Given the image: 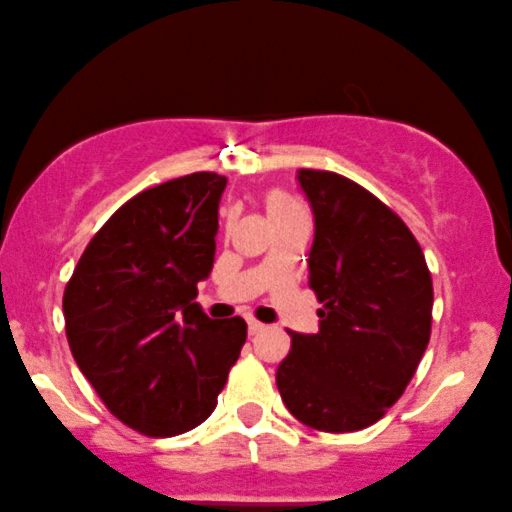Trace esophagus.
Here are the masks:
<instances>
[{"label": "esophagus", "mask_w": 512, "mask_h": 512, "mask_svg": "<svg viewBox=\"0 0 512 512\" xmlns=\"http://www.w3.org/2000/svg\"><path fill=\"white\" fill-rule=\"evenodd\" d=\"M262 330H265V325H262L260 320H255V318L247 320V333H250V335H257V333H262Z\"/></svg>", "instance_id": "obj_1"}]
</instances>
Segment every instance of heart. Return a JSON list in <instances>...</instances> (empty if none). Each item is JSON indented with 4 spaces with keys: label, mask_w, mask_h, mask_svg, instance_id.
Here are the masks:
<instances>
[{
    "label": "heart",
    "mask_w": 512,
    "mask_h": 512,
    "mask_svg": "<svg viewBox=\"0 0 512 512\" xmlns=\"http://www.w3.org/2000/svg\"><path fill=\"white\" fill-rule=\"evenodd\" d=\"M262 201H265L267 216H269V221H272V223L279 221V218L289 216V213L299 211L294 204H291L289 196L282 194V192H277V189H269V192L262 196Z\"/></svg>",
    "instance_id": "obj_1"
}]
</instances>
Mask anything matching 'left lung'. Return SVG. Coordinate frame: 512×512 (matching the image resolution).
Wrapping results in <instances>:
<instances>
[{"instance_id":"8db88e82","label":"left lung","mask_w":512,"mask_h":512,"mask_svg":"<svg viewBox=\"0 0 512 512\" xmlns=\"http://www.w3.org/2000/svg\"><path fill=\"white\" fill-rule=\"evenodd\" d=\"M316 218L308 286L318 333H291L277 389L313 430L374 425L413 379L432 323V277L406 223L372 192L335 172L299 170Z\"/></svg>"}]
</instances>
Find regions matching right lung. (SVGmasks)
<instances>
[{"mask_svg":"<svg viewBox=\"0 0 512 512\" xmlns=\"http://www.w3.org/2000/svg\"><path fill=\"white\" fill-rule=\"evenodd\" d=\"M228 179L194 172L145 189L89 240L65 286V333L80 372L128 428L172 437L213 413L247 338L240 316L194 303L211 274Z\"/></svg>","mask_w":512,"mask_h":512,"instance_id":"right-lung-1","label":"right lung"}]
</instances>
